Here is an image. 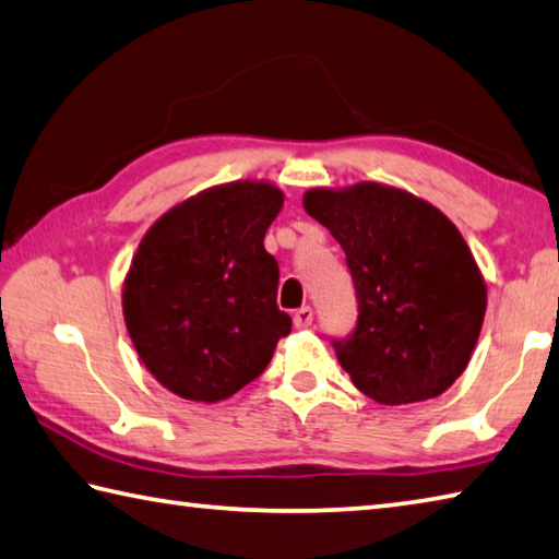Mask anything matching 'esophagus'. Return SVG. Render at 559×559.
<instances>
[{
  "label": "esophagus",
  "instance_id": "34e87169",
  "mask_svg": "<svg viewBox=\"0 0 559 559\" xmlns=\"http://www.w3.org/2000/svg\"><path fill=\"white\" fill-rule=\"evenodd\" d=\"M311 321H313V311L309 307H301L297 313H294V325H297V329H309Z\"/></svg>",
  "mask_w": 559,
  "mask_h": 559
}]
</instances>
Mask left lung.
I'll return each instance as SVG.
<instances>
[{"instance_id": "left-lung-1", "label": "left lung", "mask_w": 559, "mask_h": 559, "mask_svg": "<svg viewBox=\"0 0 559 559\" xmlns=\"http://www.w3.org/2000/svg\"><path fill=\"white\" fill-rule=\"evenodd\" d=\"M304 209L345 250L357 294L353 335L333 341L353 384L379 404L440 396L475 350L487 284L452 221L406 189L316 187Z\"/></svg>"}]
</instances>
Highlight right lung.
<instances>
[{
	"mask_svg": "<svg viewBox=\"0 0 559 559\" xmlns=\"http://www.w3.org/2000/svg\"><path fill=\"white\" fill-rule=\"evenodd\" d=\"M282 204L270 182L209 187L143 236L123 280V319L143 365L173 394L204 404L234 396L292 333L277 307V260L262 246Z\"/></svg>",
	"mask_w": 559,
	"mask_h": 559,
	"instance_id": "right-lung-1",
	"label": "right lung"
}]
</instances>
